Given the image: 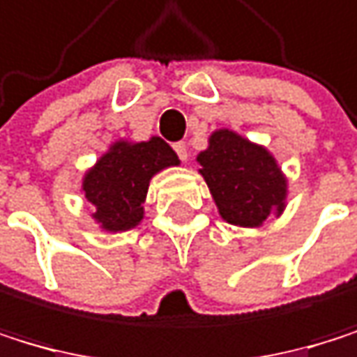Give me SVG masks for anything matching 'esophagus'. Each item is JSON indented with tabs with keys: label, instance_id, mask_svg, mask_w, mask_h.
<instances>
[{
	"label": "esophagus",
	"instance_id": "1",
	"mask_svg": "<svg viewBox=\"0 0 357 357\" xmlns=\"http://www.w3.org/2000/svg\"><path fill=\"white\" fill-rule=\"evenodd\" d=\"M173 150H175L177 156H180V160H188V146H186L184 142L173 144Z\"/></svg>",
	"mask_w": 357,
	"mask_h": 357
}]
</instances>
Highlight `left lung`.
Listing matches in <instances>:
<instances>
[{"mask_svg": "<svg viewBox=\"0 0 357 357\" xmlns=\"http://www.w3.org/2000/svg\"><path fill=\"white\" fill-rule=\"evenodd\" d=\"M220 215L235 226H260L286 207V177L275 158L241 135L220 129L197 156Z\"/></svg>", "mask_w": 357, "mask_h": 357, "instance_id": "8db88e82", "label": "left lung"}]
</instances>
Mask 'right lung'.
<instances>
[{"label":"right lung","instance_id":"add662e5","mask_svg":"<svg viewBox=\"0 0 357 357\" xmlns=\"http://www.w3.org/2000/svg\"><path fill=\"white\" fill-rule=\"evenodd\" d=\"M173 165H180V158L160 137L142 144L116 142L84 175L82 190L95 205L93 218L109 233L137 226L152 175Z\"/></svg>","mask_w":357,"mask_h":357}]
</instances>
